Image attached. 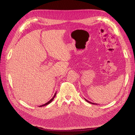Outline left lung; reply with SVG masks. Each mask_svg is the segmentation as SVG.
<instances>
[{
    "instance_id": "left-lung-1",
    "label": "left lung",
    "mask_w": 135,
    "mask_h": 135,
    "mask_svg": "<svg viewBox=\"0 0 135 135\" xmlns=\"http://www.w3.org/2000/svg\"><path fill=\"white\" fill-rule=\"evenodd\" d=\"M85 101H86L88 102H89V103H91V104H97V103H93V102H90V101H89L88 100H86L85 98Z\"/></svg>"
}]
</instances>
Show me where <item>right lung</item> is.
Segmentation results:
<instances>
[{
	"mask_svg": "<svg viewBox=\"0 0 135 135\" xmlns=\"http://www.w3.org/2000/svg\"><path fill=\"white\" fill-rule=\"evenodd\" d=\"M56 93H55V95H54V96H53V97L51 99V100H50L49 101H48L47 102H46V103H45V104H42V105H39V107H42V106H45V105H47L48 104H49L50 103H51L52 101H53V100H54V98H55V97L56 96Z\"/></svg>",
	"mask_w": 135,
	"mask_h": 135,
	"instance_id": "obj_1",
	"label": "right lung"
}]
</instances>
